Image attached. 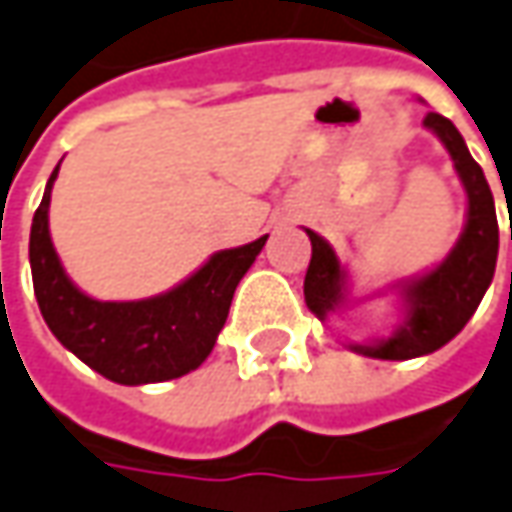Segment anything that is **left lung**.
Masks as SVG:
<instances>
[{"mask_svg":"<svg viewBox=\"0 0 512 512\" xmlns=\"http://www.w3.org/2000/svg\"><path fill=\"white\" fill-rule=\"evenodd\" d=\"M424 125L453 157L458 180L467 191V223L453 252L444 257L433 272L421 278L401 280L395 286L404 300V323L389 338H381L375 344H349V349L367 358H381V361L421 358L441 349L447 341H453L478 309V303L493 280L496 257H499V220H496V203H493V191L484 180V171L470 157L464 137L447 117L430 111L424 117ZM306 234L312 240V260L303 280V298H306V306L321 321H326L329 312L341 309L346 303V272L335 249L321 234H315L312 229H306Z\"/></svg>","mask_w":512,"mask_h":512,"instance_id":"1","label":"left lung"}]
</instances>
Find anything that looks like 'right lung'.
<instances>
[{"label":"right lung","mask_w":512,"mask_h":512,"mask_svg":"<svg viewBox=\"0 0 512 512\" xmlns=\"http://www.w3.org/2000/svg\"><path fill=\"white\" fill-rule=\"evenodd\" d=\"M54 168L31 226V275L39 312L82 364L114 384H160L197 369L217 344L234 289L249 272L266 237L212 255L191 278L145 300H97L65 275L48 232Z\"/></svg>","instance_id":"obj_1"}]
</instances>
